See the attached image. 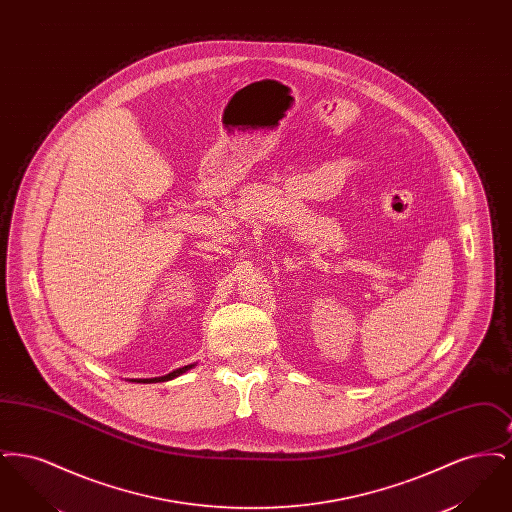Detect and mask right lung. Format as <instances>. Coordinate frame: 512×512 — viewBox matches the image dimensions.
<instances>
[{
  "label": "right lung",
  "mask_w": 512,
  "mask_h": 512,
  "mask_svg": "<svg viewBox=\"0 0 512 512\" xmlns=\"http://www.w3.org/2000/svg\"><path fill=\"white\" fill-rule=\"evenodd\" d=\"M192 366L194 365L182 366V368H178V370H172L171 374H167V376H159V378H146V380H138V382H144V384H149V382H165V380H172V378L180 376L182 372L190 370Z\"/></svg>",
  "instance_id": "right-lung-1"
}]
</instances>
